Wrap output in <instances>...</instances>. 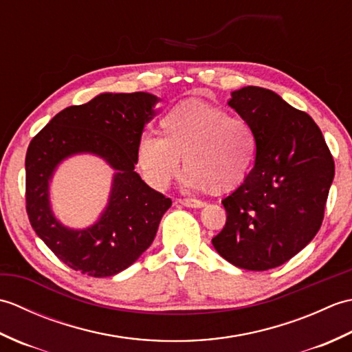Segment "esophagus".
Listing matches in <instances>:
<instances>
[{
    "label": "esophagus",
    "mask_w": 352,
    "mask_h": 352,
    "mask_svg": "<svg viewBox=\"0 0 352 352\" xmlns=\"http://www.w3.org/2000/svg\"><path fill=\"white\" fill-rule=\"evenodd\" d=\"M178 203L184 207H189V208H201L204 207L206 203L204 201H199V199H192V198H186V199H178Z\"/></svg>",
    "instance_id": "34e87169"
}]
</instances>
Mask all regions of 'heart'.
Returning <instances> with one entry per match:
<instances>
[{"label":"heart","mask_w":352,"mask_h":352,"mask_svg":"<svg viewBox=\"0 0 352 352\" xmlns=\"http://www.w3.org/2000/svg\"><path fill=\"white\" fill-rule=\"evenodd\" d=\"M157 133L142 139L136 151L138 169L155 189L168 188L182 159L186 188L214 193L241 188L256 163L258 139L251 124L213 104H178L162 116Z\"/></svg>","instance_id":"b5f03b06"}]
</instances>
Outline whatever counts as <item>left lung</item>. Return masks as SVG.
<instances>
[{
  "mask_svg": "<svg viewBox=\"0 0 352 352\" xmlns=\"http://www.w3.org/2000/svg\"><path fill=\"white\" fill-rule=\"evenodd\" d=\"M227 104L251 124L258 149L248 180L222 199L227 222L212 243L231 265L267 271L316 236L334 162L315 121L278 94L246 86Z\"/></svg>",
  "mask_w": 352,
  "mask_h": 352,
  "instance_id": "8db88e82",
  "label": "left lung"
}]
</instances>
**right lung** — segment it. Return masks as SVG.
Listing matches in <instances>:
<instances>
[{
    "mask_svg": "<svg viewBox=\"0 0 352 352\" xmlns=\"http://www.w3.org/2000/svg\"><path fill=\"white\" fill-rule=\"evenodd\" d=\"M159 96L148 92L96 95L57 113L30 142L25 157L27 213L36 234L74 271L113 276L151 246L172 201L134 170L145 124ZM89 153L116 172L108 204L85 229L65 226L52 212L49 186L56 168L74 155Z\"/></svg>",
    "mask_w": 352,
    "mask_h": 352,
    "instance_id": "right-lung-1",
    "label": "right lung"
}]
</instances>
